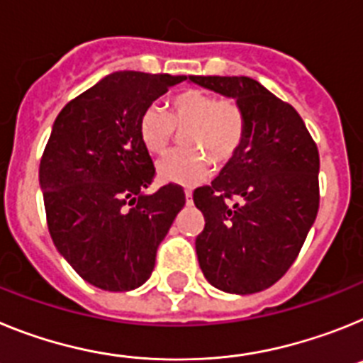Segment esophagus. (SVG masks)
I'll return each mask as SVG.
<instances>
[{
    "mask_svg": "<svg viewBox=\"0 0 363 363\" xmlns=\"http://www.w3.org/2000/svg\"><path fill=\"white\" fill-rule=\"evenodd\" d=\"M184 195H186V201L190 203V201H191V190H184Z\"/></svg>",
    "mask_w": 363,
    "mask_h": 363,
    "instance_id": "obj_1",
    "label": "esophagus"
}]
</instances>
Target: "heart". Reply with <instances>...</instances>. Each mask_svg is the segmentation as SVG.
I'll return each instance as SVG.
<instances>
[{
    "label": "heart",
    "instance_id": "1",
    "mask_svg": "<svg viewBox=\"0 0 363 363\" xmlns=\"http://www.w3.org/2000/svg\"><path fill=\"white\" fill-rule=\"evenodd\" d=\"M177 128H188L182 138L188 150L164 157L157 172L164 182L194 186L206 175L208 159L219 166L235 155L245 137V116L234 100L190 89L172 100V113L159 104L147 106L138 121V137L150 153L162 155Z\"/></svg>",
    "mask_w": 363,
    "mask_h": 363
}]
</instances>
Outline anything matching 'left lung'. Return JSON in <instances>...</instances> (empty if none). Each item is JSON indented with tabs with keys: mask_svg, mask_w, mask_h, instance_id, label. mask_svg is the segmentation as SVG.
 I'll return each mask as SVG.
<instances>
[{
	"mask_svg": "<svg viewBox=\"0 0 363 363\" xmlns=\"http://www.w3.org/2000/svg\"><path fill=\"white\" fill-rule=\"evenodd\" d=\"M234 99L245 137L212 186L194 191L204 216L195 239L210 285L228 294H254L291 269L314 225L320 204V155L291 104L248 77H188ZM228 199H238L230 205Z\"/></svg>",
	"mask_w": 363,
	"mask_h": 363,
	"instance_id": "1",
	"label": "left lung"
}]
</instances>
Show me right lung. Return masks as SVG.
I'll return each instance as SVG.
<instances>
[{
	"label": "right lung",
	"instance_id": "add662e5",
	"mask_svg": "<svg viewBox=\"0 0 363 363\" xmlns=\"http://www.w3.org/2000/svg\"><path fill=\"white\" fill-rule=\"evenodd\" d=\"M186 77L118 71L56 116L40 162L47 225L56 250L82 279L109 292L144 285L157 248L184 206V191L155 177L138 137L147 106Z\"/></svg>",
	"mask_w": 363,
	"mask_h": 363
}]
</instances>
